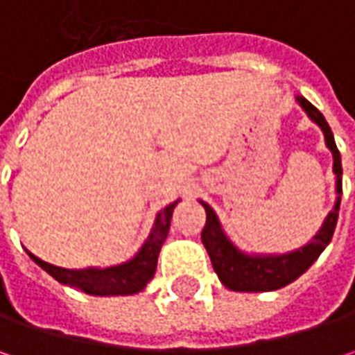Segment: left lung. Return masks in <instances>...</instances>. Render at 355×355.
<instances>
[{
	"label": "left lung",
	"instance_id": "obj_1",
	"mask_svg": "<svg viewBox=\"0 0 355 355\" xmlns=\"http://www.w3.org/2000/svg\"><path fill=\"white\" fill-rule=\"evenodd\" d=\"M296 101L304 108L308 118L320 126L326 146L334 156L336 193H338L334 209L328 213L320 231L304 247L284 252V254H247L231 243V239L227 237L225 231L221 229V223H219L215 211L205 201H201V205L205 207V213H207L205 227L201 231V241L209 252L213 270L217 272L219 280L229 291H239V293L279 291L282 286L294 282L302 272H306L312 263L320 257V252L328 247V243L332 241V235H334L338 211H340V196H342V157L336 148L334 134L328 126L326 118L322 116L320 110L314 104L308 103L304 96H296Z\"/></svg>",
	"mask_w": 355,
	"mask_h": 355
}]
</instances>
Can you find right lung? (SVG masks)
<instances>
[{"label": "right lung", "mask_w": 355, "mask_h": 355, "mask_svg": "<svg viewBox=\"0 0 355 355\" xmlns=\"http://www.w3.org/2000/svg\"><path fill=\"white\" fill-rule=\"evenodd\" d=\"M175 205H178V201L166 205L162 211L157 213L156 223L152 227V233H150V237L146 239L142 249L136 252L134 259H130L128 263H122V265L106 266V268L90 266V268H78L76 270V268H62V266L49 265V263L41 261L39 257H35L33 252L29 251H27V254L43 270H47L53 279L59 280L61 284L80 288L83 293L92 294V296L136 294L144 291L146 284L156 275L157 254H159V249H162L164 241L168 237L171 215H173Z\"/></svg>", "instance_id": "1"}]
</instances>
